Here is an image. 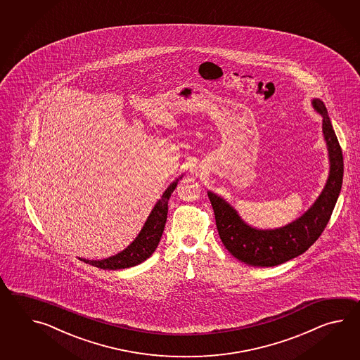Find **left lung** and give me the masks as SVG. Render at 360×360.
<instances>
[{
	"label": "left lung",
	"instance_id": "1",
	"mask_svg": "<svg viewBox=\"0 0 360 360\" xmlns=\"http://www.w3.org/2000/svg\"><path fill=\"white\" fill-rule=\"evenodd\" d=\"M313 105L323 117V134L328 146L330 169L319 198L296 221L281 229H255L243 222L237 211L224 199L208 191L222 243L236 259L247 265L261 268L276 266L305 252L321 237L336 206L344 177L342 150L327 108L319 99L313 100Z\"/></svg>",
	"mask_w": 360,
	"mask_h": 360
}]
</instances>
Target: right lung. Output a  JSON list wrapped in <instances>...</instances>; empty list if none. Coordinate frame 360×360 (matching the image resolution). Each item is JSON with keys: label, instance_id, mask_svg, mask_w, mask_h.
I'll return each instance as SVG.
<instances>
[{"label": "right lung", "instance_id": "right-lung-1", "mask_svg": "<svg viewBox=\"0 0 360 360\" xmlns=\"http://www.w3.org/2000/svg\"><path fill=\"white\" fill-rule=\"evenodd\" d=\"M177 181L169 184V188L163 193L161 199L154 206L153 211L149 214L146 225L139 233L136 239L131 243L122 252L112 256L105 260H81L90 264L92 266L104 269V270H117V269L131 268L146 261L152 253L155 251L157 245L161 240L162 233L165 229V224L167 220V211H169V199L172 191L176 188Z\"/></svg>", "mask_w": 360, "mask_h": 360}]
</instances>
